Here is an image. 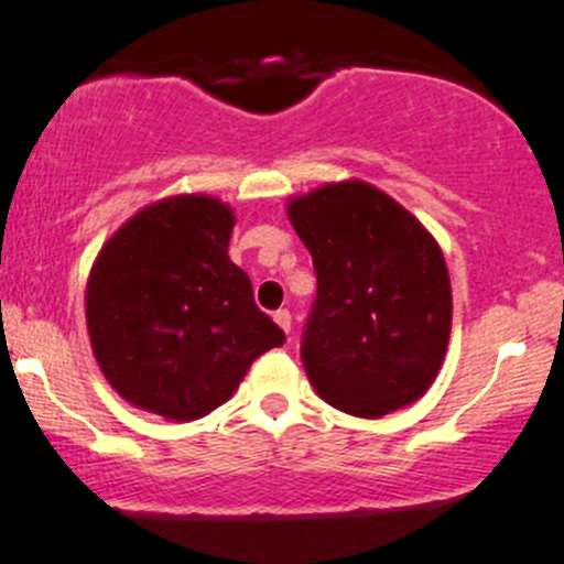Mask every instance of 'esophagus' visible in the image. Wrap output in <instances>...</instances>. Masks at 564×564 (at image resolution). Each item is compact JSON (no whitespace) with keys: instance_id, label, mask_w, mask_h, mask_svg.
Returning a JSON list of instances; mask_svg holds the SVG:
<instances>
[{"instance_id":"1","label":"esophagus","mask_w":564,"mask_h":564,"mask_svg":"<svg viewBox=\"0 0 564 564\" xmlns=\"http://www.w3.org/2000/svg\"><path fill=\"white\" fill-rule=\"evenodd\" d=\"M274 321H276V326H280L284 334L290 332V312L288 310H276L274 312Z\"/></svg>"}]
</instances>
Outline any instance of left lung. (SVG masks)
<instances>
[{"label": "left lung", "instance_id": "obj_1", "mask_svg": "<svg viewBox=\"0 0 564 564\" xmlns=\"http://www.w3.org/2000/svg\"><path fill=\"white\" fill-rule=\"evenodd\" d=\"M288 219L317 274L301 343L315 392L361 420L420 400L442 370L453 328V288L436 238L365 181L290 197Z\"/></svg>", "mask_w": 564, "mask_h": 564}]
</instances>
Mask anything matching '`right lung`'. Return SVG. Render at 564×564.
<instances>
[{"instance_id":"1","label":"right lung","mask_w":564,"mask_h":564,"mask_svg":"<svg viewBox=\"0 0 564 564\" xmlns=\"http://www.w3.org/2000/svg\"><path fill=\"white\" fill-rule=\"evenodd\" d=\"M232 227L221 199L177 194L137 210L95 258L85 295L93 354L137 409L199 420L284 343L227 254Z\"/></svg>"}]
</instances>
